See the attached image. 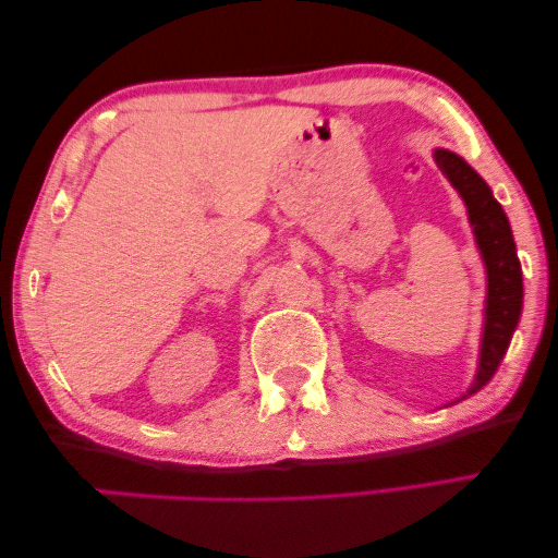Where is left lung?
Instances as JSON below:
<instances>
[{
    "instance_id": "obj_1",
    "label": "left lung",
    "mask_w": 558,
    "mask_h": 558,
    "mask_svg": "<svg viewBox=\"0 0 558 558\" xmlns=\"http://www.w3.org/2000/svg\"><path fill=\"white\" fill-rule=\"evenodd\" d=\"M435 162L450 185L458 190L468 205L474 242L480 246L482 262L487 269V301H485V331H482L480 365L468 396L485 388L495 376L501 359L509 349L511 336L522 316V264L517 257V244L511 236L505 209L492 195V190L460 155L445 148L435 150ZM462 396V398H468Z\"/></svg>"
}]
</instances>
